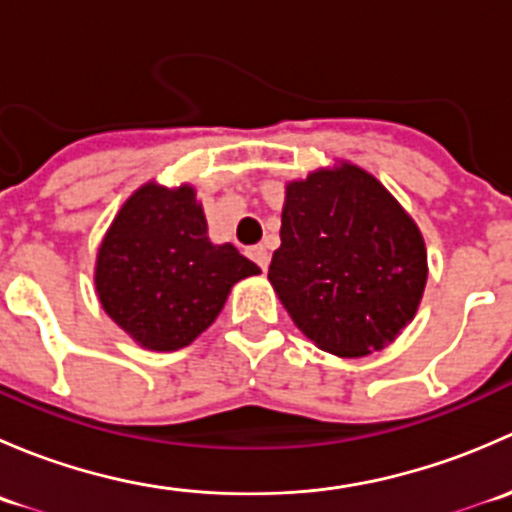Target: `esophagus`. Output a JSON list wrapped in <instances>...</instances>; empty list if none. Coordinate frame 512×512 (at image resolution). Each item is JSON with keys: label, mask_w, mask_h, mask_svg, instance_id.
Masks as SVG:
<instances>
[{"label": "esophagus", "mask_w": 512, "mask_h": 512, "mask_svg": "<svg viewBox=\"0 0 512 512\" xmlns=\"http://www.w3.org/2000/svg\"><path fill=\"white\" fill-rule=\"evenodd\" d=\"M247 255H250L252 260H255L257 265L262 267V270H267V267H270V252H267V247H265V245H255V247H250V252H247Z\"/></svg>", "instance_id": "34e87169"}]
</instances>
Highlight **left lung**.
I'll list each match as a JSON object with an SVG mask.
<instances>
[{
	"instance_id": "obj_1",
	"label": "left lung",
	"mask_w": 512,
	"mask_h": 512,
	"mask_svg": "<svg viewBox=\"0 0 512 512\" xmlns=\"http://www.w3.org/2000/svg\"><path fill=\"white\" fill-rule=\"evenodd\" d=\"M280 240L267 280L324 352H379L414 319L428 277L423 235L359 165L287 183Z\"/></svg>"
}]
</instances>
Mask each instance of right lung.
<instances>
[{
    "label": "right lung",
    "mask_w": 512,
    "mask_h": 512,
    "mask_svg": "<svg viewBox=\"0 0 512 512\" xmlns=\"http://www.w3.org/2000/svg\"><path fill=\"white\" fill-rule=\"evenodd\" d=\"M260 275L230 242L213 245L190 185L146 183L123 203L96 255L108 317L141 347L175 352L200 337L235 282Z\"/></svg>",
    "instance_id": "right-lung-1"
}]
</instances>
